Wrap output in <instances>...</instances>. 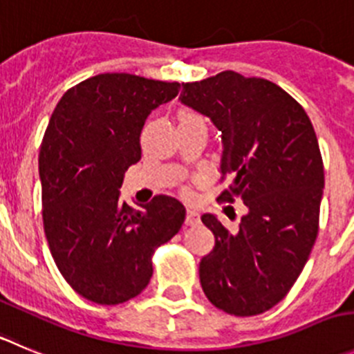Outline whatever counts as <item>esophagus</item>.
<instances>
[{
  "label": "esophagus",
  "instance_id": "esophagus-1",
  "mask_svg": "<svg viewBox=\"0 0 354 354\" xmlns=\"http://www.w3.org/2000/svg\"><path fill=\"white\" fill-rule=\"evenodd\" d=\"M201 222V218H199V213H197V211H194V209H188L187 211V218H185V223H187V225H197V223Z\"/></svg>",
  "mask_w": 354,
  "mask_h": 354
}]
</instances>
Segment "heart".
<instances>
[{
  "instance_id": "obj_1",
  "label": "heart",
  "mask_w": 354,
  "mask_h": 354,
  "mask_svg": "<svg viewBox=\"0 0 354 354\" xmlns=\"http://www.w3.org/2000/svg\"><path fill=\"white\" fill-rule=\"evenodd\" d=\"M178 118H180V122H181V120H190V118H199V117H197L196 113H192V111H181L180 117Z\"/></svg>"
}]
</instances>
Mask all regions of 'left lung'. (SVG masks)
Instances as JSON below:
<instances>
[{"mask_svg":"<svg viewBox=\"0 0 354 354\" xmlns=\"http://www.w3.org/2000/svg\"><path fill=\"white\" fill-rule=\"evenodd\" d=\"M180 101L222 132L220 199L246 206L237 232L214 214L201 216L214 248L199 263L201 286L214 307L255 316L276 306L297 281L318 236L325 187L311 120L299 102L263 78L236 71L183 84Z\"/></svg>","mask_w":354,"mask_h":354,"instance_id":"obj_1","label":"left lung"}]
</instances>
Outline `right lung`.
Instances as JSON below:
<instances>
[{"mask_svg":"<svg viewBox=\"0 0 354 354\" xmlns=\"http://www.w3.org/2000/svg\"><path fill=\"white\" fill-rule=\"evenodd\" d=\"M180 92L178 82L102 73L69 88L39 150L43 227L66 281L84 299L115 306L140 295L153 274L155 248L180 232L185 206L157 196L134 209L120 201L151 110Z\"/></svg>","mask_w":354,"mask_h":354,"instance_id":"add662e5","label":"right lung"}]
</instances>
